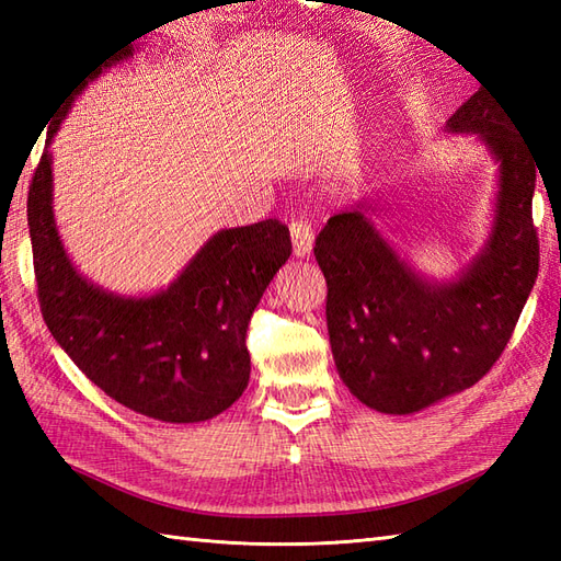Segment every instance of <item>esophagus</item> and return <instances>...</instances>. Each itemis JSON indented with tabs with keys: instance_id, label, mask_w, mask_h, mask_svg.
Instances as JSON below:
<instances>
[{
	"instance_id": "obj_1",
	"label": "esophagus",
	"mask_w": 561,
	"mask_h": 561,
	"mask_svg": "<svg viewBox=\"0 0 561 561\" xmlns=\"http://www.w3.org/2000/svg\"><path fill=\"white\" fill-rule=\"evenodd\" d=\"M291 231V245H294V255L296 257H308L313 250V229L311 224L304 219H296L289 224Z\"/></svg>"
}]
</instances>
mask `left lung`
<instances>
[{
    "instance_id": "1",
    "label": "left lung",
    "mask_w": 561,
    "mask_h": 561,
    "mask_svg": "<svg viewBox=\"0 0 561 561\" xmlns=\"http://www.w3.org/2000/svg\"><path fill=\"white\" fill-rule=\"evenodd\" d=\"M499 161L492 236L458 279L428 282L368 219L366 202L330 217L316 238L328 282V332L344 386L366 408L420 412L478 383L514 335L540 267L533 193L538 163L484 87L448 117Z\"/></svg>"
}]
</instances>
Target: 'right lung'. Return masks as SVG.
Returning <instances> with one entry per match:
<instances>
[{
    "mask_svg": "<svg viewBox=\"0 0 561 561\" xmlns=\"http://www.w3.org/2000/svg\"><path fill=\"white\" fill-rule=\"evenodd\" d=\"M129 55L127 45L77 83L47 127V147L83 87ZM28 229L45 325L105 396L175 424L211 420L243 396L250 316L291 255L279 219L214 233L165 291L141 299L108 294L81 277L59 241L53 153L45 149L28 187Z\"/></svg>",
    "mask_w": 561,
    "mask_h": 561,
    "instance_id": "1",
    "label": "right lung"
}]
</instances>
